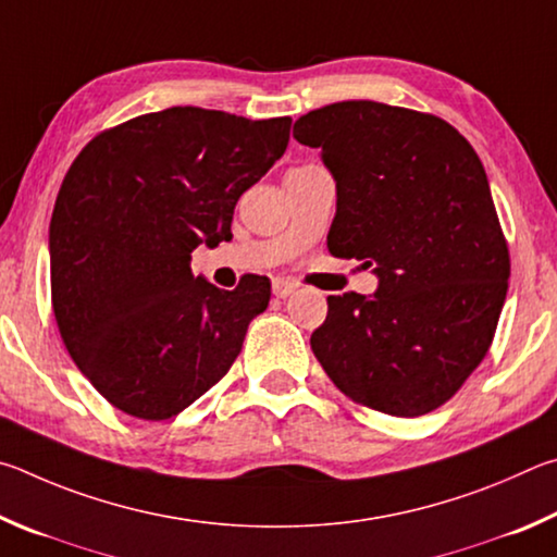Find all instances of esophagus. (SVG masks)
<instances>
[{
    "label": "esophagus",
    "mask_w": 557,
    "mask_h": 557,
    "mask_svg": "<svg viewBox=\"0 0 557 557\" xmlns=\"http://www.w3.org/2000/svg\"><path fill=\"white\" fill-rule=\"evenodd\" d=\"M298 284L290 278H273V296L276 298H288L290 294H296Z\"/></svg>",
    "instance_id": "34e87169"
}]
</instances>
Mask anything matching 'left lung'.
I'll list each match as a JSON object with an SVG mask.
<instances>
[{
    "mask_svg": "<svg viewBox=\"0 0 557 557\" xmlns=\"http://www.w3.org/2000/svg\"><path fill=\"white\" fill-rule=\"evenodd\" d=\"M337 183L327 249L374 267V296L327 298L310 347L352 401L388 416L435 411L490 352L509 247L470 141L435 114L347 100L300 116Z\"/></svg>",
    "mask_w": 557,
    "mask_h": 557,
    "instance_id": "8db88e82",
    "label": "left lung"
}]
</instances>
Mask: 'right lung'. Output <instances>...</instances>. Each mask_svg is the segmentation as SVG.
I'll list each match as a JSON object with an SVG mask.
<instances>
[{
    "instance_id": "obj_1",
    "label": "right lung",
    "mask_w": 557,
    "mask_h": 557,
    "mask_svg": "<svg viewBox=\"0 0 557 557\" xmlns=\"http://www.w3.org/2000/svg\"><path fill=\"white\" fill-rule=\"evenodd\" d=\"M290 116L169 107L112 126L77 153L48 247L63 345L114 408L165 421L212 388L271 298L193 276V249L232 239L234 205L284 156Z\"/></svg>"
}]
</instances>
